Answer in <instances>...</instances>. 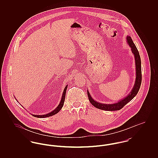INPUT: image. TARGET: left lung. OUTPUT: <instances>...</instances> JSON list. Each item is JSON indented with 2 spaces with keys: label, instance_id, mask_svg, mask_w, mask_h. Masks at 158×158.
<instances>
[{
  "label": "left lung",
  "instance_id": "8db88e82",
  "mask_svg": "<svg viewBox=\"0 0 158 158\" xmlns=\"http://www.w3.org/2000/svg\"><path fill=\"white\" fill-rule=\"evenodd\" d=\"M127 43L128 44L129 46L131 48V52L133 54L135 58V85L132 89L130 93L126 97L120 100L118 102L114 103L112 104H105L98 102L97 101H95L93 99L92 97L90 96V94L89 91L87 90L88 96L89 100L90 101L92 105H94L97 108L105 110V111H117L120 110L123 106L127 104L128 102H130L133 98L135 97L137 94L139 89L140 88L141 83H142V68H141V59L139 55V53L137 49V47H135V44H134L130 36H127Z\"/></svg>",
  "mask_w": 158,
  "mask_h": 158
}]
</instances>
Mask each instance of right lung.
<instances>
[{"label": "right lung", "mask_w": 158, "mask_h": 158, "mask_svg": "<svg viewBox=\"0 0 158 158\" xmlns=\"http://www.w3.org/2000/svg\"><path fill=\"white\" fill-rule=\"evenodd\" d=\"M68 85H67L66 86V87L64 88V89L63 90V95H62L61 99V101H60V104L57 106V108H56L55 110H54L51 113H48V114H44V115H35V114H33V115L32 114V115L34 117H37V118H45V117H48L52 116V115H54V114L59 113L60 111V110L61 109V108L63 107V104H64V99H65V96H66V90H67V88H68Z\"/></svg>", "instance_id": "right-lung-1"}]
</instances>
